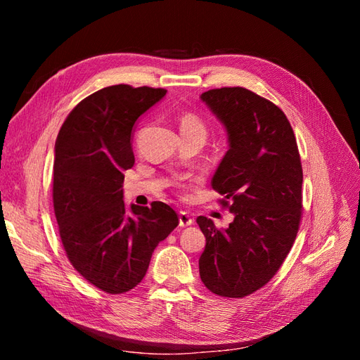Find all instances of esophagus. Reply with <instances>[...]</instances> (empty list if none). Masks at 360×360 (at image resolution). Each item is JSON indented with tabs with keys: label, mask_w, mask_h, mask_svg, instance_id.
<instances>
[{
	"label": "esophagus",
	"mask_w": 360,
	"mask_h": 360,
	"mask_svg": "<svg viewBox=\"0 0 360 360\" xmlns=\"http://www.w3.org/2000/svg\"><path fill=\"white\" fill-rule=\"evenodd\" d=\"M193 224V217L186 213V212H180L179 213V225L180 226H189Z\"/></svg>",
	"instance_id": "esophagus-1"
}]
</instances>
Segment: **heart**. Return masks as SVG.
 <instances>
[{"mask_svg":"<svg viewBox=\"0 0 360 360\" xmlns=\"http://www.w3.org/2000/svg\"><path fill=\"white\" fill-rule=\"evenodd\" d=\"M180 132L181 134H193L205 139L207 126L202 120L195 114H184L180 118Z\"/></svg>","mask_w":360,"mask_h":360,"instance_id":"obj_1","label":"heart"}]
</instances>
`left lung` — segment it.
<instances>
[{"label":"left lung","mask_w":360,"mask_h":360,"mask_svg":"<svg viewBox=\"0 0 360 360\" xmlns=\"http://www.w3.org/2000/svg\"><path fill=\"white\" fill-rule=\"evenodd\" d=\"M221 120L230 148L212 186L234 214L225 230L198 216L205 236L200 257L204 285L222 297L264 287L284 263L302 217V163L292 127L275 103L243 86L201 94Z\"/></svg>","instance_id":"1"}]
</instances>
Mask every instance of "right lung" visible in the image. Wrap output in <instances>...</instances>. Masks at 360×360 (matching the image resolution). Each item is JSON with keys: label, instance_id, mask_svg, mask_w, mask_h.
I'll return each mask as SVG.
<instances>
[{"label": "right lung", "instance_id": "add662e5", "mask_svg": "<svg viewBox=\"0 0 360 360\" xmlns=\"http://www.w3.org/2000/svg\"><path fill=\"white\" fill-rule=\"evenodd\" d=\"M165 89L118 84L90 94L63 123L53 158L52 200L60 237L78 274L110 294L135 288L159 242L179 225L165 202L123 201L124 171L135 163L136 120Z\"/></svg>", "mask_w": 360, "mask_h": 360}]
</instances>
